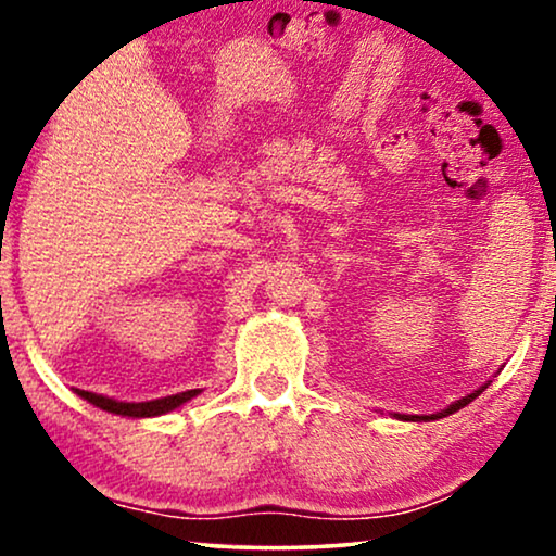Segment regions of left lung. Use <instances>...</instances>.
I'll use <instances>...</instances> for the list:
<instances>
[{
	"mask_svg": "<svg viewBox=\"0 0 556 556\" xmlns=\"http://www.w3.org/2000/svg\"><path fill=\"white\" fill-rule=\"evenodd\" d=\"M485 390V384L481 387V390H476V392H470L468 397H463V400H455L451 407H445V409H440V413H435V415H397L400 420H438V417H447V415H453V413H458L460 407H466V405H470V402H473L478 394H481Z\"/></svg>",
	"mask_w": 556,
	"mask_h": 556,
	"instance_id": "obj_1",
	"label": "left lung"
}]
</instances>
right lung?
<instances>
[{
  "mask_svg": "<svg viewBox=\"0 0 556 556\" xmlns=\"http://www.w3.org/2000/svg\"><path fill=\"white\" fill-rule=\"evenodd\" d=\"M202 390H187V392H179V394H169V397H162V400H149V402H118L113 397H103V394H96V392H86V390H78V394L83 400H88L90 405L105 409V413H113V415H124V417H156V415H164L169 413V409H177L179 405H185L187 400H192L200 394Z\"/></svg>",
  "mask_w": 556,
  "mask_h": 556,
  "instance_id": "add662e5",
  "label": "right lung"
}]
</instances>
